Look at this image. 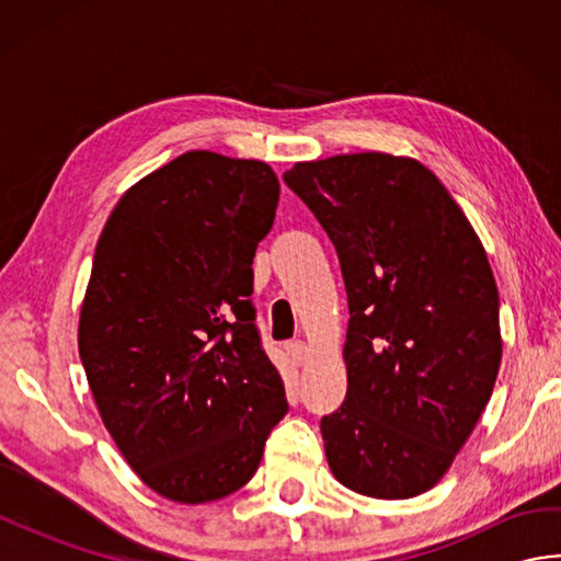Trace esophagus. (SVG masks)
I'll return each mask as SVG.
<instances>
[{"instance_id":"34e87169","label":"esophagus","mask_w":561,"mask_h":561,"mask_svg":"<svg viewBox=\"0 0 561 561\" xmlns=\"http://www.w3.org/2000/svg\"><path fill=\"white\" fill-rule=\"evenodd\" d=\"M287 354L291 356V362L296 364V366H306V362H308V344L306 342H301V340H294V342H287Z\"/></svg>"}]
</instances>
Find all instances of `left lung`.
Masks as SVG:
<instances>
[{
	"label": "left lung",
	"mask_w": 561,
	"mask_h": 561,
	"mask_svg": "<svg viewBox=\"0 0 561 561\" xmlns=\"http://www.w3.org/2000/svg\"><path fill=\"white\" fill-rule=\"evenodd\" d=\"M284 183L330 236L347 287V398L320 422L330 470L356 494L420 496L470 438L502 364L484 245L410 157L299 161Z\"/></svg>",
	"instance_id": "1"
}]
</instances>
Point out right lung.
<instances>
[{
  "label": "right lung",
  "instance_id": "obj_1",
  "mask_svg": "<svg viewBox=\"0 0 561 561\" xmlns=\"http://www.w3.org/2000/svg\"><path fill=\"white\" fill-rule=\"evenodd\" d=\"M277 202L267 163L185 151L125 190L99 238L79 356L117 450L169 502L241 490L287 414L248 301Z\"/></svg>",
  "mask_w": 561,
  "mask_h": 561
}]
</instances>
